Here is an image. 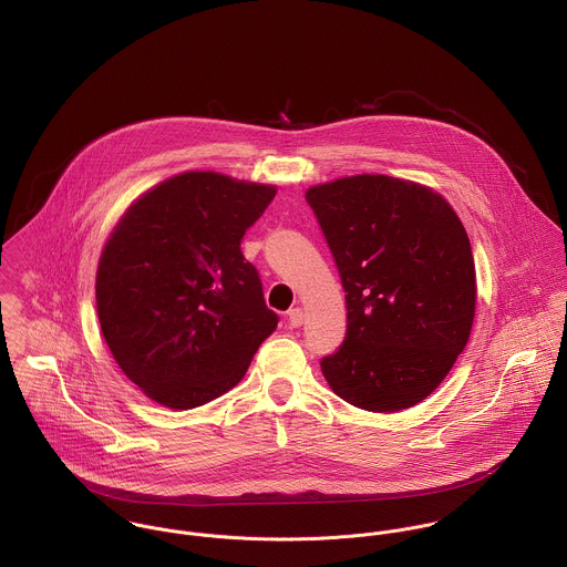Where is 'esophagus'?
<instances>
[{
    "label": "esophagus",
    "instance_id": "obj_1",
    "mask_svg": "<svg viewBox=\"0 0 567 567\" xmlns=\"http://www.w3.org/2000/svg\"><path fill=\"white\" fill-rule=\"evenodd\" d=\"M288 323L290 327H301L303 324V310L301 308H295L288 312Z\"/></svg>",
    "mask_w": 567,
    "mask_h": 567
}]
</instances>
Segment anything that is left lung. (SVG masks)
Here are the masks:
<instances>
[{
  "label": "left lung",
  "instance_id": "left-lung-1",
  "mask_svg": "<svg viewBox=\"0 0 567 567\" xmlns=\"http://www.w3.org/2000/svg\"><path fill=\"white\" fill-rule=\"evenodd\" d=\"M340 272L347 336L321 360L347 404L400 412L445 380L470 340L476 266L467 231L432 187L358 174L306 192Z\"/></svg>",
  "mask_w": 567,
  "mask_h": 567
}]
</instances>
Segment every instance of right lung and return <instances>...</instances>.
Wrapping results in <instances>:
<instances>
[{"label": "right lung", "instance_id": "add662e5", "mask_svg": "<svg viewBox=\"0 0 567 567\" xmlns=\"http://www.w3.org/2000/svg\"><path fill=\"white\" fill-rule=\"evenodd\" d=\"M275 185L183 172L142 194L104 244L95 277L102 336L151 400L172 410L231 391L279 317L243 255Z\"/></svg>", "mask_w": 567, "mask_h": 567}]
</instances>
